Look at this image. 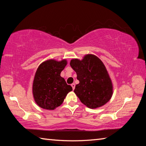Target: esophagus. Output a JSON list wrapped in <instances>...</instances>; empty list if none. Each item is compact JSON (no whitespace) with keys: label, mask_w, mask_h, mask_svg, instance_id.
Returning a JSON list of instances; mask_svg holds the SVG:
<instances>
[{"label":"esophagus","mask_w":146,"mask_h":146,"mask_svg":"<svg viewBox=\"0 0 146 146\" xmlns=\"http://www.w3.org/2000/svg\"><path fill=\"white\" fill-rule=\"evenodd\" d=\"M71 86H72V88H73V90L75 89V83H72V84L71 85Z\"/></svg>","instance_id":"1"}]
</instances>
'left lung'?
Returning <instances> with one entry per match:
<instances>
[{
  "instance_id": "1",
  "label": "left lung",
  "mask_w": 146,
  "mask_h": 146,
  "mask_svg": "<svg viewBox=\"0 0 146 146\" xmlns=\"http://www.w3.org/2000/svg\"><path fill=\"white\" fill-rule=\"evenodd\" d=\"M70 66L75 71L80 83L74 92L82 104L90 108L103 106L113 94L112 82L103 62L88 54L82 60L73 59Z\"/></svg>"
}]
</instances>
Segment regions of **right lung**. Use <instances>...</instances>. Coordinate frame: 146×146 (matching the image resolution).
Listing matches in <instances>:
<instances>
[{
  "label": "right lung",
  "mask_w": 146,
  "mask_h": 146,
  "mask_svg": "<svg viewBox=\"0 0 146 146\" xmlns=\"http://www.w3.org/2000/svg\"><path fill=\"white\" fill-rule=\"evenodd\" d=\"M67 61L46 60L39 65L33 84V97L37 105L46 110H54L63 104L67 94L73 90L60 76Z\"/></svg>",
  "instance_id": "obj_1"
}]
</instances>
